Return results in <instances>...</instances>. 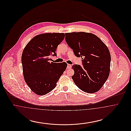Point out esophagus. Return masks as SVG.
Segmentation results:
<instances>
[{
    "label": "esophagus",
    "instance_id": "esophagus-1",
    "mask_svg": "<svg viewBox=\"0 0 131 131\" xmlns=\"http://www.w3.org/2000/svg\"><path fill=\"white\" fill-rule=\"evenodd\" d=\"M71 67H72V65L71 64H67V68L70 69Z\"/></svg>",
    "mask_w": 131,
    "mask_h": 131
}]
</instances>
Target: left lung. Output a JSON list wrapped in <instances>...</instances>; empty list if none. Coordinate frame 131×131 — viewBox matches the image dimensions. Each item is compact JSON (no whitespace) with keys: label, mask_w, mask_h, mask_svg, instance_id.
<instances>
[{"label":"left lung","mask_w":131,"mask_h":131,"mask_svg":"<svg viewBox=\"0 0 131 131\" xmlns=\"http://www.w3.org/2000/svg\"><path fill=\"white\" fill-rule=\"evenodd\" d=\"M65 40L75 56L82 58L83 66L74 65L72 78L82 91L93 93L108 79L111 56L108 49L96 35L84 32L65 33Z\"/></svg>","instance_id":"obj_1"}]
</instances>
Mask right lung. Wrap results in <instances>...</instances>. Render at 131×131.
Masks as SVG:
<instances>
[{"instance_id": "right-lung-1", "label": "right lung", "mask_w": 131, "mask_h": 131, "mask_svg": "<svg viewBox=\"0 0 131 131\" xmlns=\"http://www.w3.org/2000/svg\"><path fill=\"white\" fill-rule=\"evenodd\" d=\"M63 33H47L33 38L25 46L21 56L25 82L38 95L49 93L67 66L65 62H50V56H56V49L64 40Z\"/></svg>"}]
</instances>
